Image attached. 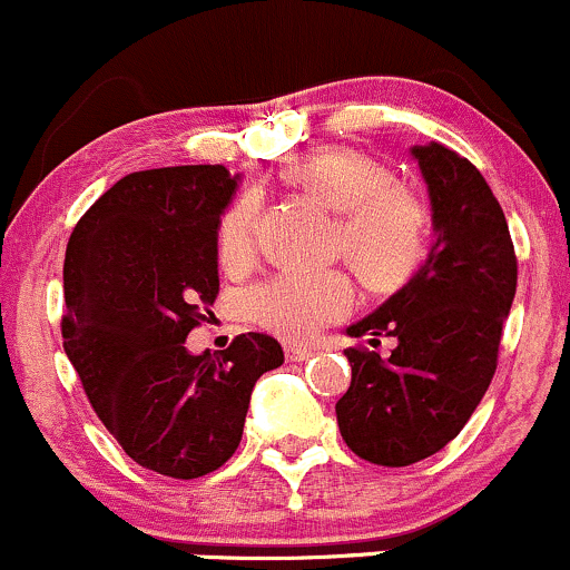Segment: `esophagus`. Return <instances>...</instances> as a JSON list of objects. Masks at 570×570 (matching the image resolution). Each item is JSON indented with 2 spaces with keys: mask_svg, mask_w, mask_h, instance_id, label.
Segmentation results:
<instances>
[{
  "mask_svg": "<svg viewBox=\"0 0 570 570\" xmlns=\"http://www.w3.org/2000/svg\"><path fill=\"white\" fill-rule=\"evenodd\" d=\"M285 356L287 362H307L313 356V348H304V345H285Z\"/></svg>",
  "mask_w": 570,
  "mask_h": 570,
  "instance_id": "34e87169",
  "label": "esophagus"
}]
</instances>
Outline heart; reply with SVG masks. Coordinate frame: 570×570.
<instances>
[{
    "label": "heart",
    "mask_w": 570,
    "mask_h": 570,
    "mask_svg": "<svg viewBox=\"0 0 570 570\" xmlns=\"http://www.w3.org/2000/svg\"><path fill=\"white\" fill-rule=\"evenodd\" d=\"M283 178L337 216L334 252L348 261L367 287L392 293L409 285L431 252V216L425 203L379 158L348 148L321 150L287 164ZM261 199L244 191L216 225V257L227 272H244L257 257ZM354 309V285L340 268L279 274L257 285L246 313L257 326L285 340H309Z\"/></svg>",
    "instance_id": "1"
}]
</instances>
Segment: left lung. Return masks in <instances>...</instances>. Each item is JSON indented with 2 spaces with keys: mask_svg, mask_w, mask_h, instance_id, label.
I'll list each match as a JSON object with an SVG mask.
<instances>
[{
  "mask_svg": "<svg viewBox=\"0 0 570 570\" xmlns=\"http://www.w3.org/2000/svg\"><path fill=\"white\" fill-rule=\"evenodd\" d=\"M412 154L439 238L412 283L348 326L351 337L371 334V345H397L386 360L345 348L351 386L334 406L345 444L379 466H409L459 436L497 373L519 277L502 205L480 169L436 142Z\"/></svg>",
  "mask_w": 570,
  "mask_h": 570,
  "instance_id": "left-lung-1",
  "label": "left lung"
}]
</instances>
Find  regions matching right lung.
Wrapping results in <instances>:
<instances>
[{
	"label": "right lung",
	"mask_w": 570,
	"mask_h": 570,
	"mask_svg": "<svg viewBox=\"0 0 570 570\" xmlns=\"http://www.w3.org/2000/svg\"><path fill=\"white\" fill-rule=\"evenodd\" d=\"M236 186L222 164L131 173L76 222L66 249L62 345L87 401L128 459L175 480L236 453L252 386L285 362L257 332L219 354L184 345L214 315L216 225Z\"/></svg>",
	"instance_id": "right-lung-1"
}]
</instances>
